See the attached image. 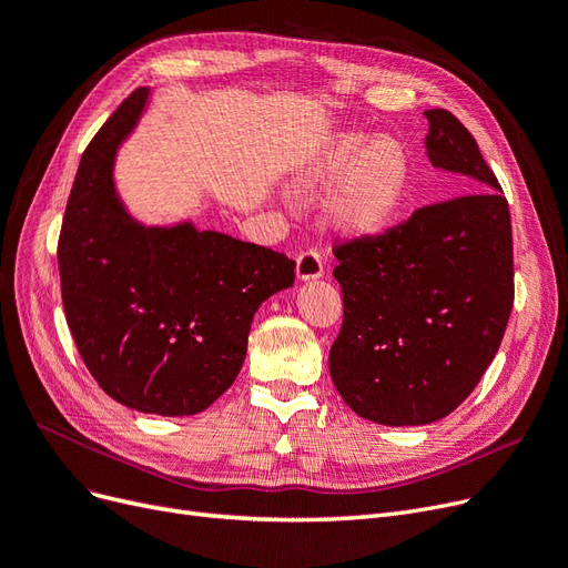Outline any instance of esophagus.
Listing matches in <instances>:
<instances>
[{"label":"esophagus","mask_w":568,"mask_h":568,"mask_svg":"<svg viewBox=\"0 0 568 568\" xmlns=\"http://www.w3.org/2000/svg\"><path fill=\"white\" fill-rule=\"evenodd\" d=\"M297 281H318L323 276V260L316 250H306L297 257Z\"/></svg>","instance_id":"1"}]
</instances>
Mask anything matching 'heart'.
I'll return each mask as SVG.
<instances>
[{
	"instance_id": "obj_1",
	"label": "heart",
	"mask_w": 568,
	"mask_h": 568,
	"mask_svg": "<svg viewBox=\"0 0 568 568\" xmlns=\"http://www.w3.org/2000/svg\"><path fill=\"white\" fill-rule=\"evenodd\" d=\"M409 180L403 144L393 138L344 133L297 180L302 194L334 186L325 203L329 224L348 236L382 231L400 207Z\"/></svg>"
}]
</instances>
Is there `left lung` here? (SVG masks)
<instances>
[{
  "mask_svg": "<svg viewBox=\"0 0 568 568\" xmlns=\"http://www.w3.org/2000/svg\"><path fill=\"white\" fill-rule=\"evenodd\" d=\"M424 116L428 161L466 178L470 194L334 250L344 323L329 374L344 403L382 426H426L464 403L494 361L515 300L500 184L452 112Z\"/></svg>",
  "mask_w": 568,
  "mask_h": 568,
  "instance_id": "8db88e82",
  "label": "left lung"
}]
</instances>
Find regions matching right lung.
I'll return each mask as SVG.
<instances>
[{
  "instance_id": "add662e5",
  "label": "right lung",
  "mask_w": 568,
  "mask_h": 568,
  "mask_svg": "<svg viewBox=\"0 0 568 568\" xmlns=\"http://www.w3.org/2000/svg\"><path fill=\"white\" fill-rule=\"evenodd\" d=\"M150 95L125 98L79 161L58 243L62 306L104 393L135 412L192 416L234 384L252 318L292 287L295 262L189 220L131 215L114 163Z\"/></svg>"
}]
</instances>
